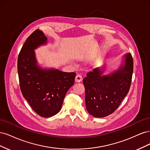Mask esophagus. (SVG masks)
Returning <instances> with one entry per match:
<instances>
[{
    "label": "esophagus",
    "mask_w": 150,
    "mask_h": 150,
    "mask_svg": "<svg viewBox=\"0 0 150 150\" xmlns=\"http://www.w3.org/2000/svg\"><path fill=\"white\" fill-rule=\"evenodd\" d=\"M83 80V78H82V76L80 75V74H78L76 76V78H75V81L77 83H79L81 82V81Z\"/></svg>",
    "instance_id": "1"
}]
</instances>
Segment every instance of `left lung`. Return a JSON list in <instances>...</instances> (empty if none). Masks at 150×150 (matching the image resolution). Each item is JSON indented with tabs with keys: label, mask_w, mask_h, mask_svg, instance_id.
<instances>
[{
	"label": "left lung",
	"mask_w": 150,
	"mask_h": 150,
	"mask_svg": "<svg viewBox=\"0 0 150 150\" xmlns=\"http://www.w3.org/2000/svg\"><path fill=\"white\" fill-rule=\"evenodd\" d=\"M124 58V64L111 73L103 75L104 69L98 67L84 78L86 107L91 115L103 117L112 114L128 94L133 60L130 53L125 54Z\"/></svg>",
	"instance_id": "obj_1"
}]
</instances>
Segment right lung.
I'll use <instances>...</instances> for the list:
<instances>
[{
    "instance_id": "1",
    "label": "right lung",
    "mask_w": 150,
    "mask_h": 150,
    "mask_svg": "<svg viewBox=\"0 0 150 150\" xmlns=\"http://www.w3.org/2000/svg\"><path fill=\"white\" fill-rule=\"evenodd\" d=\"M47 42L43 32L35 30L26 39L17 60L22 94L32 109L44 117H51L60 111L76 77L75 72L42 69L38 66L34 50Z\"/></svg>"
}]
</instances>
